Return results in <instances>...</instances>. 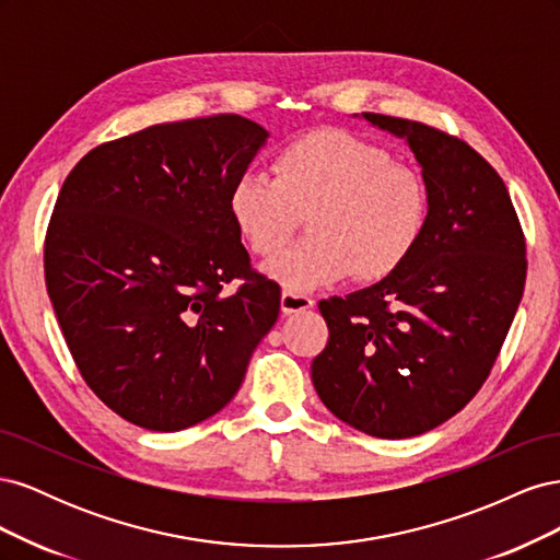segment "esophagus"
I'll use <instances>...</instances> for the list:
<instances>
[{"instance_id":"esophagus-1","label":"esophagus","mask_w":560,"mask_h":560,"mask_svg":"<svg viewBox=\"0 0 560 560\" xmlns=\"http://www.w3.org/2000/svg\"><path fill=\"white\" fill-rule=\"evenodd\" d=\"M315 306V301L306 294H299V292H290L284 290L282 296H280V308L284 315H296V313H303Z\"/></svg>"}]
</instances>
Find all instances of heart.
<instances>
[{
  "instance_id": "obj_1",
  "label": "heart",
  "mask_w": 560,
  "mask_h": 560,
  "mask_svg": "<svg viewBox=\"0 0 560 560\" xmlns=\"http://www.w3.org/2000/svg\"><path fill=\"white\" fill-rule=\"evenodd\" d=\"M273 179L243 171L229 186L226 208L257 257H276L308 214L311 238L268 264L290 292H313L354 273L387 278L411 257L430 214L428 184L416 167L360 135L315 128L282 144L270 161Z\"/></svg>"
}]
</instances>
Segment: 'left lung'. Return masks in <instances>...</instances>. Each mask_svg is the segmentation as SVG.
Masks as SVG:
<instances>
[{"label":"left lung","mask_w":560,"mask_h":560,"mask_svg":"<svg viewBox=\"0 0 560 560\" xmlns=\"http://www.w3.org/2000/svg\"><path fill=\"white\" fill-rule=\"evenodd\" d=\"M409 142L430 194L411 257L346 299L319 301L322 404L378 439L428 432L490 376L525 287V235L502 177L467 142L409 118L362 114Z\"/></svg>","instance_id":"obj_1"}]
</instances>
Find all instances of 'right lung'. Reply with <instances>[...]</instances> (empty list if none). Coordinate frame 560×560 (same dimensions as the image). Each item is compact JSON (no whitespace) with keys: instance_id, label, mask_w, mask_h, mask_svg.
<instances>
[{"instance_id":"add662e5","label":"right lung","mask_w":560,"mask_h":560,"mask_svg":"<svg viewBox=\"0 0 560 560\" xmlns=\"http://www.w3.org/2000/svg\"><path fill=\"white\" fill-rule=\"evenodd\" d=\"M266 138L238 114L159 124L91 149L62 184L46 290L81 378L132 425L177 432L222 411L276 325L280 287L226 208Z\"/></svg>"}]
</instances>
